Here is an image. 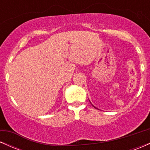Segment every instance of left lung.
I'll use <instances>...</instances> for the list:
<instances>
[{"label": "left lung", "instance_id": "8db88e82", "mask_svg": "<svg viewBox=\"0 0 150 150\" xmlns=\"http://www.w3.org/2000/svg\"><path fill=\"white\" fill-rule=\"evenodd\" d=\"M92 106H93V105H92ZM94 106V108H97V107H95V106Z\"/></svg>", "mask_w": 150, "mask_h": 150}]
</instances>
